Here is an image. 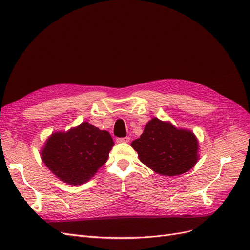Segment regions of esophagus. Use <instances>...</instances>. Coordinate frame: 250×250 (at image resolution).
Here are the masks:
<instances>
[{
	"label": "esophagus",
	"instance_id": "esophagus-1",
	"mask_svg": "<svg viewBox=\"0 0 250 250\" xmlns=\"http://www.w3.org/2000/svg\"><path fill=\"white\" fill-rule=\"evenodd\" d=\"M129 141H130V138H129V137L118 138V139H117V142H118V143H128Z\"/></svg>",
	"mask_w": 250,
	"mask_h": 250
}]
</instances>
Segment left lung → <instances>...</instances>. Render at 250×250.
Segmentation results:
<instances>
[{
	"mask_svg": "<svg viewBox=\"0 0 250 250\" xmlns=\"http://www.w3.org/2000/svg\"><path fill=\"white\" fill-rule=\"evenodd\" d=\"M131 147L143 164L161 175H180L191 170L198 161V141L195 134L157 118L149 121Z\"/></svg>",
	"mask_w": 250,
	"mask_h": 250,
	"instance_id": "left-lung-1",
	"label": "left lung"
}]
</instances>
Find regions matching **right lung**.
<instances>
[{"label":"right lung","instance_id":"1","mask_svg":"<svg viewBox=\"0 0 250 250\" xmlns=\"http://www.w3.org/2000/svg\"><path fill=\"white\" fill-rule=\"evenodd\" d=\"M113 145L109 132L83 122L66 132L52 133L41 154L56 177L78 186L88 181L106 163Z\"/></svg>","mask_w":250,"mask_h":250}]
</instances>
